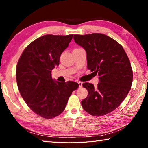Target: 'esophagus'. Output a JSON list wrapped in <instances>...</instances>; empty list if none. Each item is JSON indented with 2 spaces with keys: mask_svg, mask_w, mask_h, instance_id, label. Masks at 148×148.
Returning a JSON list of instances; mask_svg holds the SVG:
<instances>
[{
  "mask_svg": "<svg viewBox=\"0 0 148 148\" xmlns=\"http://www.w3.org/2000/svg\"><path fill=\"white\" fill-rule=\"evenodd\" d=\"M77 83H78L79 87V88H81V87H82V82H77Z\"/></svg>",
  "mask_w": 148,
  "mask_h": 148,
  "instance_id": "1",
  "label": "esophagus"
}]
</instances>
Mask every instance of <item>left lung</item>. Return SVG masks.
Listing matches in <instances>:
<instances>
[{
    "instance_id": "1",
    "label": "left lung",
    "mask_w": 148,
    "mask_h": 148,
    "mask_svg": "<svg viewBox=\"0 0 148 148\" xmlns=\"http://www.w3.org/2000/svg\"><path fill=\"white\" fill-rule=\"evenodd\" d=\"M74 40L86 50L87 69L99 78L97 87L87 82L82 84L88 95L82 106L92 116H104L119 106L131 88V62L121 45L106 35L74 34Z\"/></svg>"
}]
</instances>
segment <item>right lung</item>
<instances>
[{"label":"right lung","instance_id":"right-lung-1","mask_svg":"<svg viewBox=\"0 0 148 148\" xmlns=\"http://www.w3.org/2000/svg\"><path fill=\"white\" fill-rule=\"evenodd\" d=\"M72 34H46L27 46L16 67L19 91L32 112L44 118L61 114L72 92L79 87L74 82L52 79L51 71L59 64L61 55L69 46Z\"/></svg>","mask_w":148,"mask_h":148}]
</instances>
